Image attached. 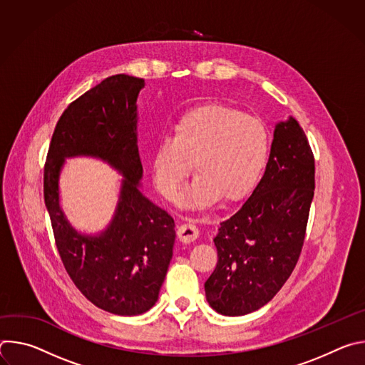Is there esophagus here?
<instances>
[{
    "label": "esophagus",
    "mask_w": 365,
    "mask_h": 365,
    "mask_svg": "<svg viewBox=\"0 0 365 365\" xmlns=\"http://www.w3.org/2000/svg\"><path fill=\"white\" fill-rule=\"evenodd\" d=\"M178 237H179V240L182 242L189 244V242L195 241L199 237V230H197V227L195 224L187 222V224H183V225H180L178 228Z\"/></svg>",
    "instance_id": "esophagus-1"
}]
</instances>
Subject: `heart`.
<instances>
[{"instance_id":"heart-1","label":"heart","mask_w":365,"mask_h":365,"mask_svg":"<svg viewBox=\"0 0 365 365\" xmlns=\"http://www.w3.org/2000/svg\"><path fill=\"white\" fill-rule=\"evenodd\" d=\"M269 158V135L258 120L210 103L187 111L173 135L160 137L153 153V178L158 189L175 199L193 162L197 173L179 202L205 207L220 197L234 202L258 182Z\"/></svg>"}]
</instances>
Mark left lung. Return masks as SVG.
Instances as JSON below:
<instances>
[{"mask_svg":"<svg viewBox=\"0 0 365 365\" xmlns=\"http://www.w3.org/2000/svg\"><path fill=\"white\" fill-rule=\"evenodd\" d=\"M314 190V154L289 117L274 127L262 180L214 238L218 264L205 294L218 314H251L283 287L302 251Z\"/></svg>","mask_w":365,"mask_h":365,"instance_id":"8db88e82","label":"left lung"}]
</instances>
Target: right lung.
Masks as SVG:
<instances>
[{
	"instance_id": "obj_1",
	"label": "right lung",
	"mask_w": 365,
	"mask_h": 365,
	"mask_svg": "<svg viewBox=\"0 0 365 365\" xmlns=\"http://www.w3.org/2000/svg\"><path fill=\"white\" fill-rule=\"evenodd\" d=\"M145 82L124 73L86 91L59 118L44 166V203L63 266L82 294L114 315L135 317L159 299L175 245V221L141 192L137 98ZM92 157L123 179L112 221L79 233L60 205L66 158Z\"/></svg>"
}]
</instances>
